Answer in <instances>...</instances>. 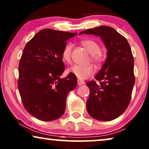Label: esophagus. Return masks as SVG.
Returning <instances> with one entry per match:
<instances>
[{
    "label": "esophagus",
    "instance_id": "1",
    "mask_svg": "<svg viewBox=\"0 0 149 149\" xmlns=\"http://www.w3.org/2000/svg\"><path fill=\"white\" fill-rule=\"evenodd\" d=\"M84 84V82L83 80H78V86H80V85H82Z\"/></svg>",
    "mask_w": 149,
    "mask_h": 149
}]
</instances>
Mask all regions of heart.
I'll use <instances>...</instances> for the list:
<instances>
[{"label":"heart","mask_w":149,"mask_h":149,"mask_svg":"<svg viewBox=\"0 0 149 149\" xmlns=\"http://www.w3.org/2000/svg\"><path fill=\"white\" fill-rule=\"evenodd\" d=\"M81 44L86 48L91 54V59L95 65H100L104 62L105 56L100 51V45L99 43L93 39H85L81 41ZM71 52H72V44L70 43H67L63 47L62 54V59L64 62L69 63L71 61ZM68 73L74 75L77 78L81 80L88 78L93 76L95 73V68L93 65H74L67 69Z\"/></svg>","instance_id":"1"}]
</instances>
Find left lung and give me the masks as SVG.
I'll return each instance as SVG.
<instances>
[{"instance_id":"8db88e82","label":"left lung","mask_w":149,"mask_h":149,"mask_svg":"<svg viewBox=\"0 0 149 149\" xmlns=\"http://www.w3.org/2000/svg\"><path fill=\"white\" fill-rule=\"evenodd\" d=\"M81 34L100 36L108 49L106 62L95 76V80L86 83L90 89L87 111L95 119H115L130 104L135 83L134 61L130 45L125 37L108 26L85 30Z\"/></svg>"}]
</instances>
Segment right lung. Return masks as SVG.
<instances>
[{"label":"right lung","mask_w":149,"mask_h":149,"mask_svg":"<svg viewBox=\"0 0 149 149\" xmlns=\"http://www.w3.org/2000/svg\"><path fill=\"white\" fill-rule=\"evenodd\" d=\"M76 33L50 29L40 31L23 50L19 63L17 86L26 110L43 121L60 118L66 108L68 93L77 86V78L65 71L62 52L66 41Z\"/></svg>","instance_id":"add662e5"}]
</instances>
